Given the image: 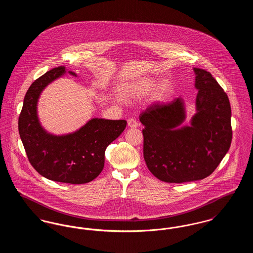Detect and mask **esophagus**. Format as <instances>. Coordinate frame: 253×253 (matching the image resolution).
Masks as SVG:
<instances>
[{"instance_id":"1","label":"esophagus","mask_w":253,"mask_h":253,"mask_svg":"<svg viewBox=\"0 0 253 253\" xmlns=\"http://www.w3.org/2000/svg\"><path fill=\"white\" fill-rule=\"evenodd\" d=\"M127 122H128V126H129L130 128H136V127L138 126L137 121H135L134 119H129Z\"/></svg>"}]
</instances>
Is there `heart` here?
<instances>
[{
	"label": "heart",
	"instance_id": "heart-1",
	"mask_svg": "<svg viewBox=\"0 0 253 253\" xmlns=\"http://www.w3.org/2000/svg\"><path fill=\"white\" fill-rule=\"evenodd\" d=\"M155 89L156 91L154 93V100L158 103L165 102L173 92L172 85L168 81H163L157 78H149L127 86L123 89L122 95L129 100H136L148 96Z\"/></svg>",
	"mask_w": 253,
	"mask_h": 253
}]
</instances>
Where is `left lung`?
<instances>
[{"label": "left lung", "mask_w": 253, "mask_h": 253, "mask_svg": "<svg viewBox=\"0 0 253 253\" xmlns=\"http://www.w3.org/2000/svg\"><path fill=\"white\" fill-rule=\"evenodd\" d=\"M198 90L189 125L184 99L153 105L139 117L143 124V155L149 170L159 180L184 183L204 179L229 151L231 109L229 97L210 72L193 68Z\"/></svg>", "instance_id": "1"}]
</instances>
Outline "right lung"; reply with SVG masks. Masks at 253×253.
<instances>
[{
    "mask_svg": "<svg viewBox=\"0 0 253 253\" xmlns=\"http://www.w3.org/2000/svg\"><path fill=\"white\" fill-rule=\"evenodd\" d=\"M66 73L64 66L56 67L29 87L19 118V132L29 162L41 175L56 182L84 184L101 172L105 150L124 131L127 121L94 118L75 132L60 135L47 132L39 120V98Z\"/></svg>",
    "mask_w": 253,
    "mask_h": 253,
    "instance_id": "right-lung-1",
    "label": "right lung"
}]
</instances>
